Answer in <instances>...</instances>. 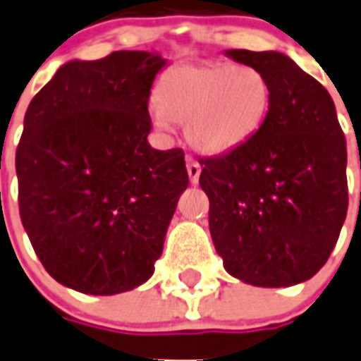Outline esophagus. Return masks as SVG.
Masks as SVG:
<instances>
[{"instance_id":"esophagus-1","label":"esophagus","mask_w":361,"mask_h":361,"mask_svg":"<svg viewBox=\"0 0 361 361\" xmlns=\"http://www.w3.org/2000/svg\"><path fill=\"white\" fill-rule=\"evenodd\" d=\"M187 174H189V180L192 185L198 183V178H200V165L196 163L195 159H187Z\"/></svg>"}]
</instances>
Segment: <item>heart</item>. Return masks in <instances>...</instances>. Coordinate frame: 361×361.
Returning a JSON list of instances; mask_svg holds the SVG:
<instances>
[{
	"label": "heart",
	"mask_w": 361,
	"mask_h": 361,
	"mask_svg": "<svg viewBox=\"0 0 361 361\" xmlns=\"http://www.w3.org/2000/svg\"><path fill=\"white\" fill-rule=\"evenodd\" d=\"M269 78L254 66L226 61L183 63L161 75L152 113L159 130L185 124L195 150L228 154L254 137L271 111Z\"/></svg>",
	"instance_id": "1"
}]
</instances>
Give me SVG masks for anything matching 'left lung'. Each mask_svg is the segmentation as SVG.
<instances>
[{"label": "left lung", "instance_id": "8db88e82", "mask_svg": "<svg viewBox=\"0 0 361 361\" xmlns=\"http://www.w3.org/2000/svg\"><path fill=\"white\" fill-rule=\"evenodd\" d=\"M272 89L265 124L248 142L202 159L209 231L231 276L289 287L315 276L348 207L347 142L332 96L280 51L226 49Z\"/></svg>", "mask_w": 361, "mask_h": 361}]
</instances>
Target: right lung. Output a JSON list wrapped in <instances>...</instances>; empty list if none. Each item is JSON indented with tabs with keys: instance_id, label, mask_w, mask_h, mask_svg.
Masks as SVG:
<instances>
[{
	"instance_id": "obj_1",
	"label": "right lung",
	"mask_w": 361,
	"mask_h": 361,
	"mask_svg": "<svg viewBox=\"0 0 361 361\" xmlns=\"http://www.w3.org/2000/svg\"><path fill=\"white\" fill-rule=\"evenodd\" d=\"M166 59L70 61L31 99L16 150L22 224L59 283L85 295L142 286L189 185L180 148L155 150L148 99Z\"/></svg>"
}]
</instances>
